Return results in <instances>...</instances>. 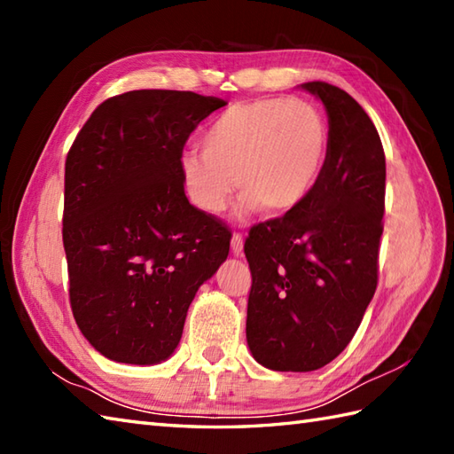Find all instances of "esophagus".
<instances>
[{"mask_svg":"<svg viewBox=\"0 0 454 454\" xmlns=\"http://www.w3.org/2000/svg\"><path fill=\"white\" fill-rule=\"evenodd\" d=\"M232 252H234V255H242V252H244V239L239 234L232 236Z\"/></svg>","mask_w":454,"mask_h":454,"instance_id":"obj_1","label":"esophagus"}]
</instances>
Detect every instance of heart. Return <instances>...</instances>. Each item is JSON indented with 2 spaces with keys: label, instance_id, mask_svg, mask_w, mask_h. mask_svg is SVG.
<instances>
[{
  "label": "heart",
  "instance_id": "heart-1",
  "mask_svg": "<svg viewBox=\"0 0 454 454\" xmlns=\"http://www.w3.org/2000/svg\"><path fill=\"white\" fill-rule=\"evenodd\" d=\"M200 152L181 156V179L192 205L220 215L238 187L246 207L286 215L301 207L322 176L330 150L325 114L304 99L238 103L210 124Z\"/></svg>",
  "mask_w": 454,
  "mask_h": 454
}]
</instances>
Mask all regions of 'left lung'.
<instances>
[{
	"label": "left lung",
	"instance_id": "1",
	"mask_svg": "<svg viewBox=\"0 0 454 454\" xmlns=\"http://www.w3.org/2000/svg\"><path fill=\"white\" fill-rule=\"evenodd\" d=\"M302 88L330 119L322 176L301 207L246 238L252 271L246 335L267 369L308 372L340 355L379 283L387 160L369 114L324 82Z\"/></svg>",
	"mask_w": 454,
	"mask_h": 454
}]
</instances>
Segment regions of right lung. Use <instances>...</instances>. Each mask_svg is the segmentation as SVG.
<instances>
[{
  "instance_id": "add662e5",
  "label": "right lung",
  "mask_w": 454,
  "mask_h": 454,
  "mask_svg": "<svg viewBox=\"0 0 454 454\" xmlns=\"http://www.w3.org/2000/svg\"><path fill=\"white\" fill-rule=\"evenodd\" d=\"M226 101L138 90L91 113L66 158L62 239L75 324L111 361L176 351L189 304L230 252L228 226L192 207L179 161Z\"/></svg>"
}]
</instances>
